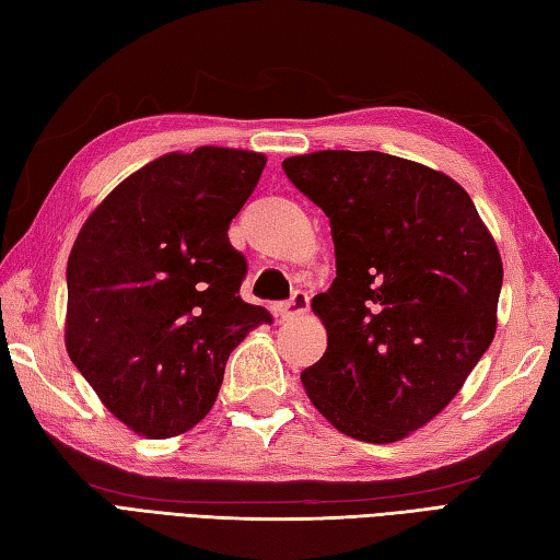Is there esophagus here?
Listing matches in <instances>:
<instances>
[{
    "mask_svg": "<svg viewBox=\"0 0 560 560\" xmlns=\"http://www.w3.org/2000/svg\"><path fill=\"white\" fill-rule=\"evenodd\" d=\"M307 307H311V295H307L305 291H295L287 303L279 305V313L283 319H293V317L305 315Z\"/></svg>",
    "mask_w": 560,
    "mask_h": 560,
    "instance_id": "esophagus-1",
    "label": "esophagus"
}]
</instances>
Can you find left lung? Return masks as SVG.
<instances>
[{
    "instance_id": "left-lung-1",
    "label": "left lung",
    "mask_w": 560,
    "mask_h": 560,
    "mask_svg": "<svg viewBox=\"0 0 560 560\" xmlns=\"http://www.w3.org/2000/svg\"><path fill=\"white\" fill-rule=\"evenodd\" d=\"M281 165L327 213L337 255L313 299L327 351L301 383L343 435L395 443L443 411L491 347L501 253L471 197L421 163L315 151Z\"/></svg>"
}]
</instances>
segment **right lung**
<instances>
[{"label":"right lung","instance_id":"right-lung-1","mask_svg":"<svg viewBox=\"0 0 560 560\" xmlns=\"http://www.w3.org/2000/svg\"><path fill=\"white\" fill-rule=\"evenodd\" d=\"M265 163L223 147L165 153L81 225L67 261V353L135 433L173 438L205 419L231 351L271 323L241 299L247 261L229 241Z\"/></svg>","mask_w":560,"mask_h":560}]
</instances>
